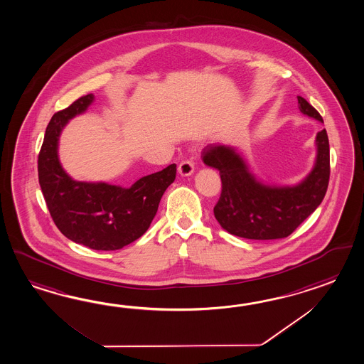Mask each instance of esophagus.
I'll use <instances>...</instances> for the list:
<instances>
[{
  "instance_id": "obj_1",
  "label": "esophagus",
  "mask_w": 364,
  "mask_h": 364,
  "mask_svg": "<svg viewBox=\"0 0 364 364\" xmlns=\"http://www.w3.org/2000/svg\"><path fill=\"white\" fill-rule=\"evenodd\" d=\"M194 171V164L193 162H191V161H184V162L180 163L178 164V173L181 175V176H189V175H192Z\"/></svg>"
}]
</instances>
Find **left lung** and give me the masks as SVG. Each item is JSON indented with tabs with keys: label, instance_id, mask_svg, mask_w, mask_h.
<instances>
[{
	"label": "left lung",
	"instance_id": "1",
	"mask_svg": "<svg viewBox=\"0 0 364 364\" xmlns=\"http://www.w3.org/2000/svg\"><path fill=\"white\" fill-rule=\"evenodd\" d=\"M300 112L323 122L321 114L298 97ZM317 158L315 167L295 186H269L252 175L234 147L208 145L202 150V161L219 171L222 192L214 215L230 234L253 240L282 239L292 234L307 219L325 197L331 156L326 130L316 136Z\"/></svg>",
	"mask_w": 364,
	"mask_h": 364
}]
</instances>
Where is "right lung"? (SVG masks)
Returning a JSON list of instances; mask_svg holds the SVG:
<instances>
[{
    "label": "right lung",
    "mask_w": 364,
    "mask_h": 364,
    "mask_svg": "<svg viewBox=\"0 0 364 364\" xmlns=\"http://www.w3.org/2000/svg\"><path fill=\"white\" fill-rule=\"evenodd\" d=\"M92 100L94 95L87 94L52 116L38 159L39 184L63 235L90 250L116 251L150 227L163 193L176 178V164L139 178L130 188L69 178L58 162V137L66 122L85 112Z\"/></svg>",
    "instance_id": "right-lung-1"
}]
</instances>
